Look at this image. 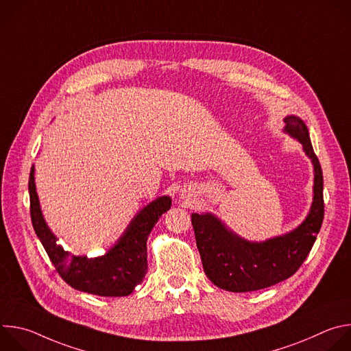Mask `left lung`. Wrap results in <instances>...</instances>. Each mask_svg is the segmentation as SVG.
<instances>
[{"label": "left lung", "mask_w": 351, "mask_h": 351, "mask_svg": "<svg viewBox=\"0 0 351 351\" xmlns=\"http://www.w3.org/2000/svg\"><path fill=\"white\" fill-rule=\"evenodd\" d=\"M285 123V132L303 144L314 165V198L310 214L302 225L283 236L257 243L241 239L213 214H191L204 272L223 290L254 291L290 278L310 254L321 229L325 207L321 164L306 123L294 115L286 117Z\"/></svg>", "instance_id": "obj_1"}]
</instances>
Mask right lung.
<instances>
[{
  "label": "right lung",
  "mask_w": 351,
  "mask_h": 351,
  "mask_svg": "<svg viewBox=\"0 0 351 351\" xmlns=\"http://www.w3.org/2000/svg\"><path fill=\"white\" fill-rule=\"evenodd\" d=\"M29 195L34 232L60 276L76 290L103 297L129 295L143 282L147 274V237L172 204L168 195L158 197L130 221L122 237L107 254L87 258L65 252L48 229L36 193L34 167H32L29 176Z\"/></svg>",
  "instance_id": "1"
}]
</instances>
